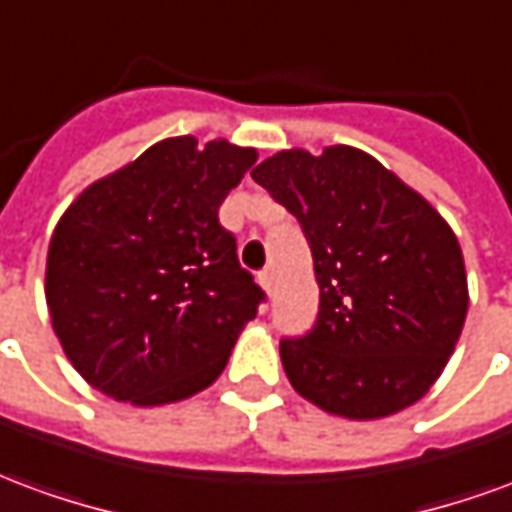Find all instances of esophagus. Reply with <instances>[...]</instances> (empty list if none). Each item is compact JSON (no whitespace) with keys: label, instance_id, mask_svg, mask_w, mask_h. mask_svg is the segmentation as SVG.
I'll use <instances>...</instances> for the list:
<instances>
[{"label":"esophagus","instance_id":"esophagus-1","mask_svg":"<svg viewBox=\"0 0 512 512\" xmlns=\"http://www.w3.org/2000/svg\"><path fill=\"white\" fill-rule=\"evenodd\" d=\"M257 279H260V285H263L268 293H274V271H271V268H263V271L257 274Z\"/></svg>","mask_w":512,"mask_h":512}]
</instances>
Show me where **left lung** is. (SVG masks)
I'll return each mask as SVG.
<instances>
[{
	"instance_id": "obj_1",
	"label": "left lung",
	"mask_w": 512,
	"mask_h": 512,
	"mask_svg": "<svg viewBox=\"0 0 512 512\" xmlns=\"http://www.w3.org/2000/svg\"><path fill=\"white\" fill-rule=\"evenodd\" d=\"M252 178L299 219L321 288L315 326L279 340L293 389L348 419L417 403L455 351L469 307L450 224L348 145L323 156L282 150Z\"/></svg>"
}]
</instances>
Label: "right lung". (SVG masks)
Returning <instances> with one entry per match:
<instances>
[{
  "label": "right lung",
  "instance_id": "obj_1",
  "mask_svg": "<svg viewBox=\"0 0 512 512\" xmlns=\"http://www.w3.org/2000/svg\"><path fill=\"white\" fill-rule=\"evenodd\" d=\"M252 147L164 139L98 180L57 224L46 304L87 384L134 406L211 386L266 293L241 268L219 205Z\"/></svg>",
  "mask_w": 512,
  "mask_h": 512
}]
</instances>
